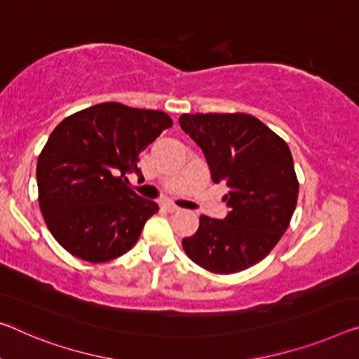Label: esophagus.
I'll return each instance as SVG.
<instances>
[{
    "mask_svg": "<svg viewBox=\"0 0 359 359\" xmlns=\"http://www.w3.org/2000/svg\"><path fill=\"white\" fill-rule=\"evenodd\" d=\"M162 207H163V210H167L170 213H175V212H180L181 210L180 207H176V205H173V203H170V202H165Z\"/></svg>",
    "mask_w": 359,
    "mask_h": 359,
    "instance_id": "esophagus-1",
    "label": "esophagus"
}]
</instances>
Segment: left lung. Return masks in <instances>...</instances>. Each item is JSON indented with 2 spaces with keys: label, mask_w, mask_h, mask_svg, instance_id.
<instances>
[{
  "label": "left lung",
  "mask_w": 359,
  "mask_h": 359,
  "mask_svg": "<svg viewBox=\"0 0 359 359\" xmlns=\"http://www.w3.org/2000/svg\"><path fill=\"white\" fill-rule=\"evenodd\" d=\"M180 126L202 149L213 183H223L229 212L202 215L186 255L210 273H239L262 262L289 228L299 181L283 137L247 114H183Z\"/></svg>",
  "instance_id": "left-lung-1"
}]
</instances>
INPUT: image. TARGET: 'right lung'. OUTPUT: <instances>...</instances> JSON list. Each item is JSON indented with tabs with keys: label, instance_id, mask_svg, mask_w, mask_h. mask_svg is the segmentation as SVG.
<instances>
[{
	"label": "right lung",
	"instance_id": "1",
	"mask_svg": "<svg viewBox=\"0 0 359 359\" xmlns=\"http://www.w3.org/2000/svg\"><path fill=\"white\" fill-rule=\"evenodd\" d=\"M173 125L161 110L102 102L64 118L36 163L38 202L60 245L76 258L102 263L140 239L158 205L128 187L140 154Z\"/></svg>",
	"mask_w": 359,
	"mask_h": 359
}]
</instances>
